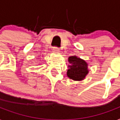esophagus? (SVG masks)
<instances>
[{"mask_svg": "<svg viewBox=\"0 0 120 120\" xmlns=\"http://www.w3.org/2000/svg\"><path fill=\"white\" fill-rule=\"evenodd\" d=\"M53 48V49H52V51L54 52V53H58L59 52H60V50H59V48L58 47H52Z\"/></svg>", "mask_w": 120, "mask_h": 120, "instance_id": "esophagus-1", "label": "esophagus"}]
</instances>
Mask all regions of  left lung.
Here are the masks:
<instances>
[{
  "mask_svg": "<svg viewBox=\"0 0 120 120\" xmlns=\"http://www.w3.org/2000/svg\"><path fill=\"white\" fill-rule=\"evenodd\" d=\"M68 62L71 65L68 66L70 68L67 71V76L75 81L83 79L88 73L87 63L76 56H71L68 58Z\"/></svg>",
  "mask_w": 120,
  "mask_h": 120,
  "instance_id": "left-lung-1",
  "label": "left lung"
}]
</instances>
